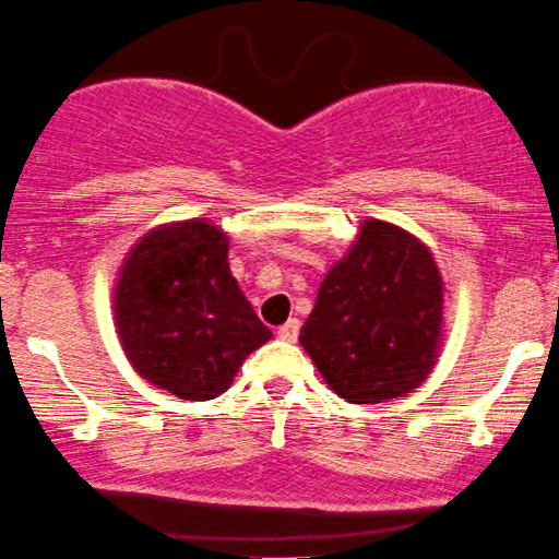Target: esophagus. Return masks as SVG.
<instances>
[{"mask_svg": "<svg viewBox=\"0 0 559 559\" xmlns=\"http://www.w3.org/2000/svg\"><path fill=\"white\" fill-rule=\"evenodd\" d=\"M298 332H300V322H298V319H287V322L282 324V328L277 330V335L282 337V341H296Z\"/></svg>", "mask_w": 559, "mask_h": 559, "instance_id": "obj_1", "label": "esophagus"}]
</instances>
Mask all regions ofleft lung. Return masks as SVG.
<instances>
[{
  "mask_svg": "<svg viewBox=\"0 0 559 559\" xmlns=\"http://www.w3.org/2000/svg\"><path fill=\"white\" fill-rule=\"evenodd\" d=\"M441 274L423 242L369 218L337 261L300 330L322 378L350 404L409 393L436 361Z\"/></svg>",
  "mask_w": 559,
  "mask_h": 559,
  "instance_id": "8db88e82",
  "label": "left lung"
}]
</instances>
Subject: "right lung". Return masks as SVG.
<instances>
[{
    "label": "right lung",
    "instance_id": "1",
    "mask_svg": "<svg viewBox=\"0 0 559 559\" xmlns=\"http://www.w3.org/2000/svg\"><path fill=\"white\" fill-rule=\"evenodd\" d=\"M229 237L209 222L150 231L116 287V324L136 372L187 401L216 399L272 337L237 287Z\"/></svg>",
    "mask_w": 559,
    "mask_h": 559
}]
</instances>
